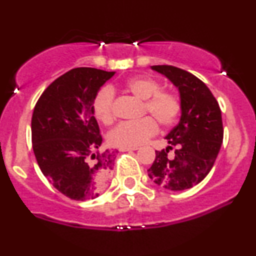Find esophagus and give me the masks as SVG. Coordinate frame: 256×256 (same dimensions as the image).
Masks as SVG:
<instances>
[{"label": "esophagus", "instance_id": "esophagus-1", "mask_svg": "<svg viewBox=\"0 0 256 256\" xmlns=\"http://www.w3.org/2000/svg\"><path fill=\"white\" fill-rule=\"evenodd\" d=\"M137 146H136V148H120V152H132V150H137Z\"/></svg>", "mask_w": 256, "mask_h": 256}]
</instances>
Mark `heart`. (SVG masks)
Returning <instances> with one entry per match:
<instances>
[{"label":"heart","mask_w":256,"mask_h":256,"mask_svg":"<svg viewBox=\"0 0 256 256\" xmlns=\"http://www.w3.org/2000/svg\"><path fill=\"white\" fill-rule=\"evenodd\" d=\"M122 86L136 98L144 100L143 112L150 114L160 126L166 128L172 125L178 118L180 112L178 96L170 91H158L160 86L154 79L134 77L128 79ZM113 91L110 88H104L94 98L92 110L95 116L104 124H108L113 119ZM152 120L150 116H144L140 120L116 125L108 134V142L119 148H136L143 144L156 132V122Z\"/></svg>","instance_id":"obj_1"}]
</instances>
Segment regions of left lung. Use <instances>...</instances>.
<instances>
[{"label":"left lung","mask_w":256,"mask_h":256,"mask_svg":"<svg viewBox=\"0 0 256 256\" xmlns=\"http://www.w3.org/2000/svg\"><path fill=\"white\" fill-rule=\"evenodd\" d=\"M150 68L177 88L180 118L165 137L168 146L155 152L148 176L168 192H183L204 180L216 162L224 136L222 110L207 85L192 73L168 64ZM172 146L175 154L168 157Z\"/></svg>","instance_id":"left-lung-1"}]
</instances>
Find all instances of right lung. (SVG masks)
Segmentation results:
<instances>
[{"label": "right lung", "mask_w": 256, "mask_h": 256, "mask_svg": "<svg viewBox=\"0 0 256 256\" xmlns=\"http://www.w3.org/2000/svg\"><path fill=\"white\" fill-rule=\"evenodd\" d=\"M116 74L79 67L55 79L44 90L32 114V148L44 177L55 189L77 201L98 198L108 183L118 150L94 152L101 146L95 96Z\"/></svg>", "instance_id": "obj_1"}]
</instances>
